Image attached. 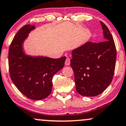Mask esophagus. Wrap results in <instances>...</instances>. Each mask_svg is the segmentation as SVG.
<instances>
[{
	"label": "esophagus",
	"mask_w": 126,
	"mask_h": 126,
	"mask_svg": "<svg viewBox=\"0 0 126 126\" xmlns=\"http://www.w3.org/2000/svg\"><path fill=\"white\" fill-rule=\"evenodd\" d=\"M70 63V60L69 57L66 58V60H65V64L66 66H69Z\"/></svg>",
	"instance_id": "obj_1"
}]
</instances>
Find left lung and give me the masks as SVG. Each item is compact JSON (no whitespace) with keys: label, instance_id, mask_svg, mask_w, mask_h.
Wrapping results in <instances>:
<instances>
[{"label":"left lung","instance_id":"8db88e82","mask_svg":"<svg viewBox=\"0 0 126 126\" xmlns=\"http://www.w3.org/2000/svg\"><path fill=\"white\" fill-rule=\"evenodd\" d=\"M105 41L88 42L72 52L70 66L74 72L76 90L84 96H96L109 86L115 67L114 39L107 26L100 21Z\"/></svg>","mask_w":126,"mask_h":126}]
</instances>
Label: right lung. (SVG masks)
Listing matches in <instances>:
<instances>
[{
  "label": "right lung",
  "instance_id": "1",
  "mask_svg": "<svg viewBox=\"0 0 126 126\" xmlns=\"http://www.w3.org/2000/svg\"><path fill=\"white\" fill-rule=\"evenodd\" d=\"M34 26L25 25L16 33L9 48L8 63L11 78L23 94L32 100H42L52 92V79L64 66L66 57L51 59L26 56L23 44Z\"/></svg>",
  "mask_w": 126,
  "mask_h": 126
}]
</instances>
